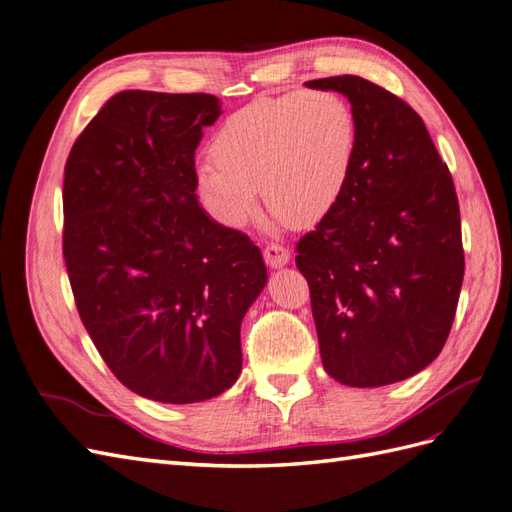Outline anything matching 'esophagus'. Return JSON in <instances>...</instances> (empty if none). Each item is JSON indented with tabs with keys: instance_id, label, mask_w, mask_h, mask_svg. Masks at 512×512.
<instances>
[{
	"instance_id": "esophagus-1",
	"label": "esophagus",
	"mask_w": 512,
	"mask_h": 512,
	"mask_svg": "<svg viewBox=\"0 0 512 512\" xmlns=\"http://www.w3.org/2000/svg\"><path fill=\"white\" fill-rule=\"evenodd\" d=\"M262 256H265V262L269 267H284L286 262L290 260V252L286 250L284 245H280V243H269L265 250H262Z\"/></svg>"
}]
</instances>
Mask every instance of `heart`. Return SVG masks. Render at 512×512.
<instances>
[{
	"instance_id": "obj_1",
	"label": "heart",
	"mask_w": 512,
	"mask_h": 512,
	"mask_svg": "<svg viewBox=\"0 0 512 512\" xmlns=\"http://www.w3.org/2000/svg\"><path fill=\"white\" fill-rule=\"evenodd\" d=\"M357 144L355 114L334 90L265 96L241 107L215 133L196 165L198 191L219 222L241 228L258 209L286 224L321 219L347 183Z\"/></svg>"
}]
</instances>
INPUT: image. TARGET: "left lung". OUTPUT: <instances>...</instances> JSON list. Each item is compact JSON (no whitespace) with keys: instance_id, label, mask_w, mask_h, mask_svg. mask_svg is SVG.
Instances as JSON below:
<instances>
[{"instance_id":"obj_1","label":"left lung","mask_w":512,"mask_h":512,"mask_svg":"<svg viewBox=\"0 0 512 512\" xmlns=\"http://www.w3.org/2000/svg\"><path fill=\"white\" fill-rule=\"evenodd\" d=\"M349 99L357 122L338 200L297 243L329 377L379 388L444 349L465 273L459 200L424 120L357 75L314 79Z\"/></svg>"}]
</instances>
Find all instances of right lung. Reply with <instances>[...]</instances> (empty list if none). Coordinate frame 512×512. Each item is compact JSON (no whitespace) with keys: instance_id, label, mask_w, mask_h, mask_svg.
<instances>
[{"instance_id":"obj_1","label":"right lung","mask_w":512,"mask_h":512,"mask_svg":"<svg viewBox=\"0 0 512 512\" xmlns=\"http://www.w3.org/2000/svg\"><path fill=\"white\" fill-rule=\"evenodd\" d=\"M213 94L124 90L64 165L62 252L81 323L127 388L157 403L219 396L239 379L241 321L267 284L247 234L196 196Z\"/></svg>"}]
</instances>
